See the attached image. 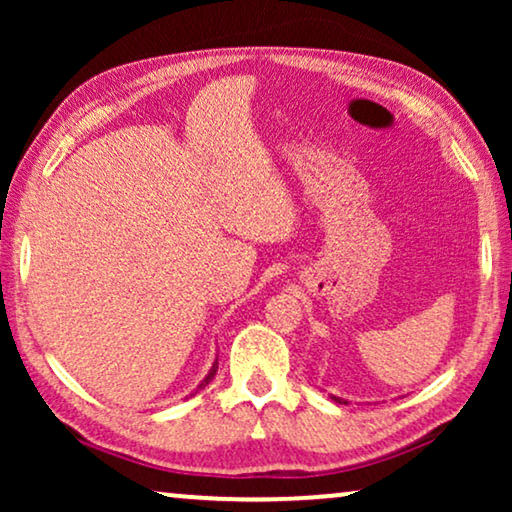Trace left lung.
Returning <instances> with one entry per match:
<instances>
[{
  "instance_id": "obj_1",
  "label": "left lung",
  "mask_w": 512,
  "mask_h": 512,
  "mask_svg": "<svg viewBox=\"0 0 512 512\" xmlns=\"http://www.w3.org/2000/svg\"><path fill=\"white\" fill-rule=\"evenodd\" d=\"M335 398V396H333ZM335 401H338V403H347V401H342V398H335Z\"/></svg>"
}]
</instances>
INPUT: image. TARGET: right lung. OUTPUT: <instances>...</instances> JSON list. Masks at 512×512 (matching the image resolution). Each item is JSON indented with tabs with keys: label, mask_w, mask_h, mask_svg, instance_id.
I'll return each mask as SVG.
<instances>
[{
	"label": "right lung",
	"mask_w": 512,
	"mask_h": 512,
	"mask_svg": "<svg viewBox=\"0 0 512 512\" xmlns=\"http://www.w3.org/2000/svg\"><path fill=\"white\" fill-rule=\"evenodd\" d=\"M216 368H219V363H214V366H212V370H209V375L205 377V382H202V384H200V387H205V384H209V380H212V377H214V373H216Z\"/></svg>",
	"instance_id": "1"
}]
</instances>
